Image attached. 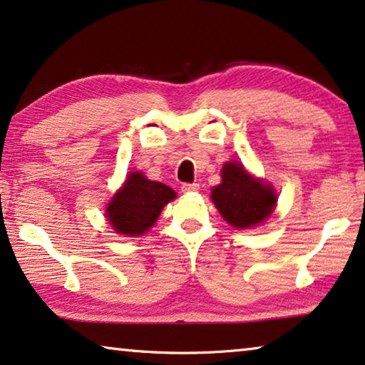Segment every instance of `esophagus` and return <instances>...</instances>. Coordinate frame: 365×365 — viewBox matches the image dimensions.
<instances>
[{
    "label": "esophagus",
    "instance_id": "1",
    "mask_svg": "<svg viewBox=\"0 0 365 365\" xmlns=\"http://www.w3.org/2000/svg\"><path fill=\"white\" fill-rule=\"evenodd\" d=\"M200 185L198 183H183L182 185V192L183 193H192V192H198Z\"/></svg>",
    "mask_w": 365,
    "mask_h": 365
}]
</instances>
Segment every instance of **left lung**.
<instances>
[{
  "label": "left lung",
  "mask_w": 365,
  "mask_h": 365,
  "mask_svg": "<svg viewBox=\"0 0 365 365\" xmlns=\"http://www.w3.org/2000/svg\"><path fill=\"white\" fill-rule=\"evenodd\" d=\"M221 175L211 200L224 221L235 229H250L271 216L277 201L271 185L252 177L240 162H225Z\"/></svg>",
  "instance_id": "8db88e82"
}]
</instances>
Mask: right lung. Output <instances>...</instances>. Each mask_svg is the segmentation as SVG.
<instances>
[{
	"label": "right lung",
	"mask_w": 365,
	"mask_h": 365,
	"mask_svg": "<svg viewBox=\"0 0 365 365\" xmlns=\"http://www.w3.org/2000/svg\"><path fill=\"white\" fill-rule=\"evenodd\" d=\"M175 196L167 185L149 180L143 172H131L108 203L106 217L117 234L143 235L158 221L162 207Z\"/></svg>",
	"instance_id": "obj_1"
}]
</instances>
